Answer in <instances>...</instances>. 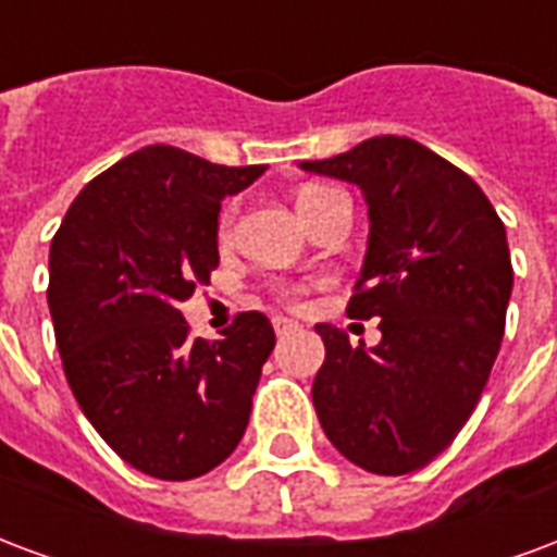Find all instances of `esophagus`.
<instances>
[{
	"label": "esophagus",
	"instance_id": "esophagus-1",
	"mask_svg": "<svg viewBox=\"0 0 557 557\" xmlns=\"http://www.w3.org/2000/svg\"><path fill=\"white\" fill-rule=\"evenodd\" d=\"M292 331H298V324H295V321L274 319V333H277V336H286V333H292Z\"/></svg>",
	"mask_w": 557,
	"mask_h": 557
}]
</instances>
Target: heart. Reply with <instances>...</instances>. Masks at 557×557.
<instances>
[{"mask_svg": "<svg viewBox=\"0 0 557 557\" xmlns=\"http://www.w3.org/2000/svg\"><path fill=\"white\" fill-rule=\"evenodd\" d=\"M333 197H342L339 191H333V188H321V185H310V188H304L298 195V212L300 218L310 224V218L319 212L321 206L333 200ZM233 218H236V206H226L221 218H218V236L226 238L230 236V230H233ZM307 295V283H283L277 286V298L283 304H289V307H298L300 300Z\"/></svg>", "mask_w": 557, "mask_h": 557, "instance_id": "b5f03b06", "label": "heart"}]
</instances>
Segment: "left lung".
Instances as JSON below:
<instances>
[{
  "label": "left lung",
  "instance_id": "left-lung-1",
  "mask_svg": "<svg viewBox=\"0 0 557 557\" xmlns=\"http://www.w3.org/2000/svg\"><path fill=\"white\" fill-rule=\"evenodd\" d=\"M300 168L362 188L372 226L348 315L381 319L372 351L315 324L312 405L351 463L407 475L451 446L487 386L513 286L505 224L472 176L413 138Z\"/></svg>",
  "mask_w": 557,
  "mask_h": 557
}]
</instances>
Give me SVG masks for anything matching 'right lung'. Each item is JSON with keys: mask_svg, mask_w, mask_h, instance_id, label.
I'll return each mask as SVG.
<instances>
[{"mask_svg": "<svg viewBox=\"0 0 557 557\" xmlns=\"http://www.w3.org/2000/svg\"><path fill=\"white\" fill-rule=\"evenodd\" d=\"M262 171L152 144L94 176L52 236L47 300L70 389L152 478L203 475L245 436L274 327L250 310L224 339H195L180 304L218 268L221 200Z\"/></svg>", "mask_w": 557, "mask_h": 557, "instance_id": "add662e5", "label": "right lung"}]
</instances>
